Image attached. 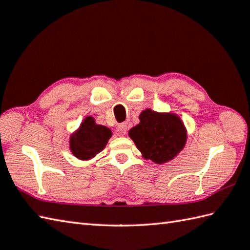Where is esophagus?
I'll return each instance as SVG.
<instances>
[{"instance_id":"esophagus-1","label":"esophagus","mask_w":250,"mask_h":250,"mask_svg":"<svg viewBox=\"0 0 250 250\" xmlns=\"http://www.w3.org/2000/svg\"><path fill=\"white\" fill-rule=\"evenodd\" d=\"M117 132H118V134L121 135V136L125 135V133H126V125H125V124H120L117 126Z\"/></svg>"}]
</instances>
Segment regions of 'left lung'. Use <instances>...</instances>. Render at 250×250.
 <instances>
[{
	"label": "left lung",
	"mask_w": 250,
	"mask_h": 250,
	"mask_svg": "<svg viewBox=\"0 0 250 250\" xmlns=\"http://www.w3.org/2000/svg\"><path fill=\"white\" fill-rule=\"evenodd\" d=\"M138 118L139 124L131 127L129 136L145 160L162 165L182 151L188 141V130L178 114L146 108Z\"/></svg>",
	"instance_id": "left-lung-1"
}]
</instances>
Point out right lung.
I'll use <instances>...</instances> for the list:
<instances>
[{"label": "right lung", "instance_id": "add662e5", "mask_svg": "<svg viewBox=\"0 0 250 250\" xmlns=\"http://www.w3.org/2000/svg\"><path fill=\"white\" fill-rule=\"evenodd\" d=\"M112 135L109 127L98 125L91 115L86 116L69 137V149L77 159L89 161L105 148Z\"/></svg>", "mask_w": 250, "mask_h": 250}]
</instances>
